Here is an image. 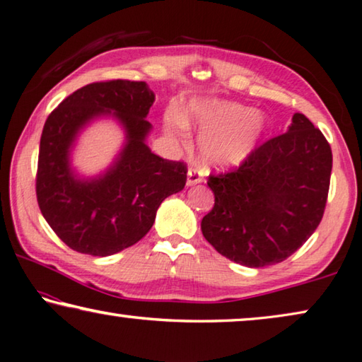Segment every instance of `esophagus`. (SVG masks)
<instances>
[{"mask_svg": "<svg viewBox=\"0 0 362 362\" xmlns=\"http://www.w3.org/2000/svg\"><path fill=\"white\" fill-rule=\"evenodd\" d=\"M202 182V171L197 168H189L187 171V186H194Z\"/></svg>", "mask_w": 362, "mask_h": 362, "instance_id": "esophagus-1", "label": "esophagus"}]
</instances>
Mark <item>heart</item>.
I'll return each instance as SVG.
<instances>
[{
    "mask_svg": "<svg viewBox=\"0 0 362 362\" xmlns=\"http://www.w3.org/2000/svg\"><path fill=\"white\" fill-rule=\"evenodd\" d=\"M165 127L171 136L185 139L186 129L200 132L199 151L206 163L229 167L248 157L265 130L261 112L237 101L199 100L182 116L170 111Z\"/></svg>",
    "mask_w": 362,
    "mask_h": 362,
    "instance_id": "b5f03b06",
    "label": "heart"
}]
</instances>
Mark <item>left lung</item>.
<instances>
[{
    "label": "left lung",
    "mask_w": 362,
    "mask_h": 362,
    "mask_svg": "<svg viewBox=\"0 0 362 362\" xmlns=\"http://www.w3.org/2000/svg\"><path fill=\"white\" fill-rule=\"evenodd\" d=\"M332 151L300 112L238 168L208 176L213 210L202 233L219 255L261 269L283 262L312 237L325 214Z\"/></svg>",
    "instance_id": "left-lung-1"
}]
</instances>
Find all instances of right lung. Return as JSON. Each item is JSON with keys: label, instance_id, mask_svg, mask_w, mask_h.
<instances>
[{"label": "right lung", "instance_id": "add662e5", "mask_svg": "<svg viewBox=\"0 0 362 362\" xmlns=\"http://www.w3.org/2000/svg\"><path fill=\"white\" fill-rule=\"evenodd\" d=\"M154 100L146 82L114 79L78 88L49 114L36 197L44 219L71 250L105 257L129 248L149 232L162 202L185 189L186 163L152 154L146 144ZM100 115L116 117L127 141L103 175L84 180L71 170L69 152L80 129Z\"/></svg>", "mask_w": 362, "mask_h": 362}]
</instances>
